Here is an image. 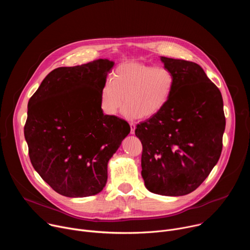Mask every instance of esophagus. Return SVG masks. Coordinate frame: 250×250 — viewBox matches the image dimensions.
I'll list each match as a JSON object with an SVG mask.
<instances>
[{
	"instance_id": "esophagus-1",
	"label": "esophagus",
	"mask_w": 250,
	"mask_h": 250,
	"mask_svg": "<svg viewBox=\"0 0 250 250\" xmlns=\"http://www.w3.org/2000/svg\"><path fill=\"white\" fill-rule=\"evenodd\" d=\"M129 125H130V133L133 134L134 133V130H135V124L133 122H130L129 123Z\"/></svg>"
}]
</instances>
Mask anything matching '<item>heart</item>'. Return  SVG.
Listing matches in <instances>:
<instances>
[{
	"mask_svg": "<svg viewBox=\"0 0 250 250\" xmlns=\"http://www.w3.org/2000/svg\"><path fill=\"white\" fill-rule=\"evenodd\" d=\"M174 76L164 66L141 62L119 65L112 78H106L100 92V106L104 114L115 116L124 104L128 119L150 118L167 104L173 88Z\"/></svg>",
	"mask_w": 250,
	"mask_h": 250,
	"instance_id": "1",
	"label": "heart"
}]
</instances>
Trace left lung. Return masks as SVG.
<instances>
[{
    "instance_id": "1",
    "label": "left lung",
    "mask_w": 250,
    "mask_h": 250,
    "mask_svg": "<svg viewBox=\"0 0 250 250\" xmlns=\"http://www.w3.org/2000/svg\"><path fill=\"white\" fill-rule=\"evenodd\" d=\"M161 61L175 83L164 108L136 125L141 175L151 193L183 196L196 190L220 159L224 104L200 65L163 56Z\"/></svg>"
}]
</instances>
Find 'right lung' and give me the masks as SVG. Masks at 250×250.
Segmentation results:
<instances>
[{"label":"right lung","instance_id":"1","mask_svg":"<svg viewBox=\"0 0 250 250\" xmlns=\"http://www.w3.org/2000/svg\"><path fill=\"white\" fill-rule=\"evenodd\" d=\"M114 62L59 67L28 101L24 137L30 162L58 194L88 197L108 179V161L129 133L126 121L104 115L101 88Z\"/></svg>","mask_w":250,"mask_h":250}]
</instances>
